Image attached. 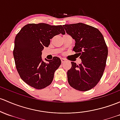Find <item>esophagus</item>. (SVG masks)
<instances>
[{"label":"esophagus","instance_id":"esophagus-1","mask_svg":"<svg viewBox=\"0 0 120 120\" xmlns=\"http://www.w3.org/2000/svg\"><path fill=\"white\" fill-rule=\"evenodd\" d=\"M61 61L62 63H65V61H66V60H65L64 59H63V58H61Z\"/></svg>","mask_w":120,"mask_h":120}]
</instances>
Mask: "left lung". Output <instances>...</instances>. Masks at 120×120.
I'll list each match as a JSON object with an SVG mask.
<instances>
[{
    "label": "left lung",
    "mask_w": 120,
    "mask_h": 120,
    "mask_svg": "<svg viewBox=\"0 0 120 120\" xmlns=\"http://www.w3.org/2000/svg\"><path fill=\"white\" fill-rule=\"evenodd\" d=\"M68 34L75 40L73 50L82 63L72 62L67 71L69 84L77 90L88 91L97 85L106 66L108 49L99 30L83 23L63 25Z\"/></svg>",
    "instance_id": "left-lung-1"
}]
</instances>
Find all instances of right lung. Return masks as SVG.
Returning <instances> with one entry per match:
<instances>
[{"instance_id": "add662e5", "label": "right lung", "mask_w": 120, "mask_h": 120, "mask_svg": "<svg viewBox=\"0 0 120 120\" xmlns=\"http://www.w3.org/2000/svg\"><path fill=\"white\" fill-rule=\"evenodd\" d=\"M65 34L61 25L30 23L24 26L16 36L13 55L16 68L21 79L36 89L49 86L53 79L55 72L61 64L59 57L42 60V52L48 47L50 40L56 35Z\"/></svg>"}]
</instances>
